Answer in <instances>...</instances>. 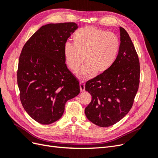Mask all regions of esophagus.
I'll list each match as a JSON object with an SVG mask.
<instances>
[{"instance_id":"esophagus-1","label":"esophagus","mask_w":158,"mask_h":158,"mask_svg":"<svg viewBox=\"0 0 158 158\" xmlns=\"http://www.w3.org/2000/svg\"><path fill=\"white\" fill-rule=\"evenodd\" d=\"M80 91L81 92H84L85 90V84L84 83V82H80Z\"/></svg>"}]
</instances>
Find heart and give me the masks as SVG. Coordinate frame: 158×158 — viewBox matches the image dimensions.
Segmentation results:
<instances>
[{
    "mask_svg": "<svg viewBox=\"0 0 158 158\" xmlns=\"http://www.w3.org/2000/svg\"><path fill=\"white\" fill-rule=\"evenodd\" d=\"M73 40V44L67 42L64 45V59L73 71L78 70L84 61V65L76 72V76L82 80L107 72L115 62L120 50V40L116 34L92 26L78 30Z\"/></svg>",
    "mask_w": 158,
    "mask_h": 158,
    "instance_id": "heart-1",
    "label": "heart"
}]
</instances>
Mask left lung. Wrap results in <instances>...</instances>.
Here are the masks:
<instances>
[{
  "instance_id": "obj_1",
  "label": "left lung",
  "mask_w": 158,
  "mask_h": 158,
  "mask_svg": "<svg viewBox=\"0 0 158 158\" xmlns=\"http://www.w3.org/2000/svg\"><path fill=\"white\" fill-rule=\"evenodd\" d=\"M121 44L117 58L106 73L88 80L85 90L92 101L85 108L89 121L108 127L118 122L130 111L140 82V63L131 37L120 27Z\"/></svg>"
}]
</instances>
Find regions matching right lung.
I'll return each mask as SVG.
<instances>
[{
  "instance_id": "add662e5",
  "label": "right lung",
  "mask_w": 158,
  "mask_h": 158,
  "mask_svg": "<svg viewBox=\"0 0 158 158\" xmlns=\"http://www.w3.org/2000/svg\"><path fill=\"white\" fill-rule=\"evenodd\" d=\"M78 27L74 22L43 26L22 48L17 71L20 101L27 114L42 125L58 121L66 102L80 93L78 81L64 55L66 41Z\"/></svg>"
}]
</instances>
